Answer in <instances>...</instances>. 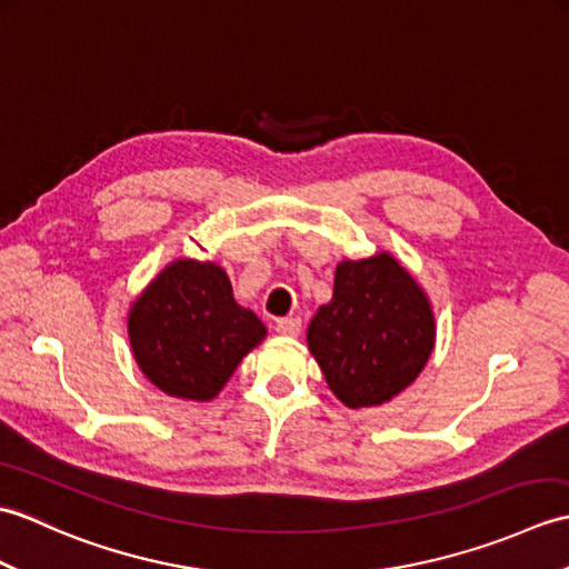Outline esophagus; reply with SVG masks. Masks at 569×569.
Masks as SVG:
<instances>
[{"label":"esophagus","instance_id":"obj_1","mask_svg":"<svg viewBox=\"0 0 569 569\" xmlns=\"http://www.w3.org/2000/svg\"><path fill=\"white\" fill-rule=\"evenodd\" d=\"M300 330H303V322H300L298 318H283L276 322V332L281 337H298Z\"/></svg>","mask_w":569,"mask_h":569}]
</instances>
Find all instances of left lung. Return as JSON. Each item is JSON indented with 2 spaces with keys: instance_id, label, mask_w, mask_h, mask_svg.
<instances>
[{
  "instance_id": "obj_1",
  "label": "left lung",
  "mask_w": 569,
  "mask_h": 569,
  "mask_svg": "<svg viewBox=\"0 0 569 569\" xmlns=\"http://www.w3.org/2000/svg\"><path fill=\"white\" fill-rule=\"evenodd\" d=\"M308 349L347 408L391 401L426 369L435 347L428 293L393 253L342 259L330 303L308 325Z\"/></svg>"
}]
</instances>
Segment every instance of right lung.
<instances>
[{
  "mask_svg": "<svg viewBox=\"0 0 569 569\" xmlns=\"http://www.w3.org/2000/svg\"><path fill=\"white\" fill-rule=\"evenodd\" d=\"M129 345L156 389L183 401H212L239 361L266 337L241 308L220 263L176 259L151 278L127 318Z\"/></svg>",
  "mask_w": 569,
  "mask_h": 569,
  "instance_id": "obj_1",
  "label": "right lung"
}]
</instances>
